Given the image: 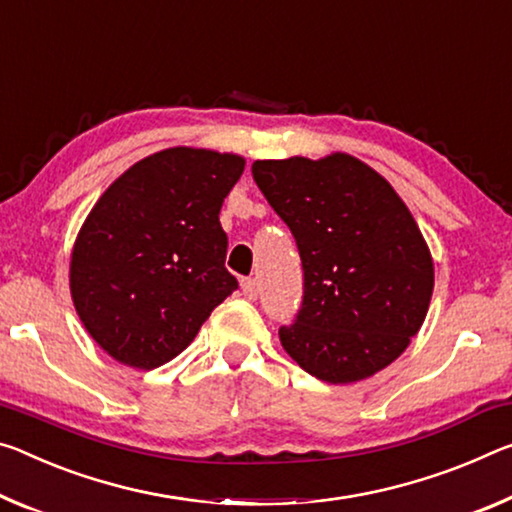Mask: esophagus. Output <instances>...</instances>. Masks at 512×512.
<instances>
[{"label":"esophagus","mask_w":512,"mask_h":512,"mask_svg":"<svg viewBox=\"0 0 512 512\" xmlns=\"http://www.w3.org/2000/svg\"><path fill=\"white\" fill-rule=\"evenodd\" d=\"M241 291L248 300H255L259 294V282L255 278H243L241 280Z\"/></svg>","instance_id":"1"}]
</instances>
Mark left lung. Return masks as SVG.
Here are the masks:
<instances>
[{
    "mask_svg": "<svg viewBox=\"0 0 512 512\" xmlns=\"http://www.w3.org/2000/svg\"><path fill=\"white\" fill-rule=\"evenodd\" d=\"M253 180L294 234L303 303L280 328L310 376L355 383L408 348L433 296V259L405 202L351 154L264 159Z\"/></svg>",
    "mask_w": 512,
    "mask_h": 512,
    "instance_id": "left-lung-1",
    "label": "left lung"
}]
</instances>
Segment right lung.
Listing matches in <instances>:
<instances>
[{
  "instance_id": "1",
  "label": "right lung",
  "mask_w": 512,
  "mask_h": 512,
  "mask_svg": "<svg viewBox=\"0 0 512 512\" xmlns=\"http://www.w3.org/2000/svg\"><path fill=\"white\" fill-rule=\"evenodd\" d=\"M243 166L237 154L161 150L97 200L72 250L70 291L113 360L157 369L177 358L239 287L218 214Z\"/></svg>"
}]
</instances>
